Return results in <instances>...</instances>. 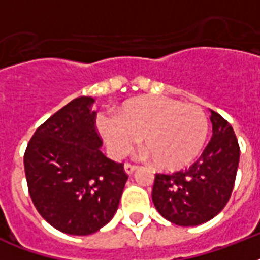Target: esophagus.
<instances>
[{
  "mask_svg": "<svg viewBox=\"0 0 260 260\" xmlns=\"http://www.w3.org/2000/svg\"><path fill=\"white\" fill-rule=\"evenodd\" d=\"M124 170H125V173L128 174V175H132L135 171L138 170V166H134V165H129V163H126L125 166H124Z\"/></svg>",
  "mask_w": 260,
  "mask_h": 260,
  "instance_id": "1",
  "label": "esophagus"
}]
</instances>
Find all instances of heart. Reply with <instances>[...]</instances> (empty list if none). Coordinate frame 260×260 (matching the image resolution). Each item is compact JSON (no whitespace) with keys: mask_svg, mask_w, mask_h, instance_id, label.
<instances>
[{"mask_svg":"<svg viewBox=\"0 0 260 260\" xmlns=\"http://www.w3.org/2000/svg\"><path fill=\"white\" fill-rule=\"evenodd\" d=\"M97 126L109 154L124 158L142 136L146 156L163 171L181 170L201 152L209 131L201 106L169 97L131 98L117 110V117L102 114Z\"/></svg>","mask_w":260,"mask_h":260,"instance_id":"1","label":"heart"}]
</instances>
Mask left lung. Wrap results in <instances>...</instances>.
<instances>
[{
	"instance_id": "left-lung-1",
	"label": "left lung",
	"mask_w": 260,
	"mask_h": 260,
	"mask_svg": "<svg viewBox=\"0 0 260 260\" xmlns=\"http://www.w3.org/2000/svg\"><path fill=\"white\" fill-rule=\"evenodd\" d=\"M212 139L187 170L155 175L152 201L173 224L194 226L217 216L230 200L238 173L240 148L234 128L210 110Z\"/></svg>"
}]
</instances>
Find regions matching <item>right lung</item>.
I'll return each instance as SVG.
<instances>
[{"mask_svg":"<svg viewBox=\"0 0 260 260\" xmlns=\"http://www.w3.org/2000/svg\"><path fill=\"white\" fill-rule=\"evenodd\" d=\"M94 98L78 97L43 122L24 155L34 205L63 234L86 236L113 218L128 179L101 152Z\"/></svg>","mask_w":260,"mask_h":260,"instance_id":"add662e5","label":"right lung"}]
</instances>
